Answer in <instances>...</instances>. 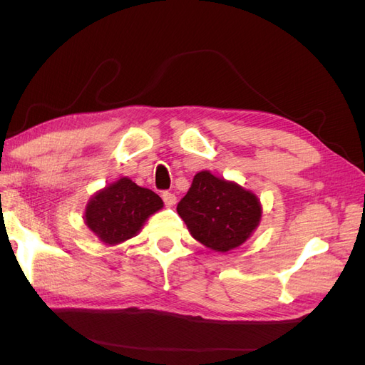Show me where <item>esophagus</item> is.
Instances as JSON below:
<instances>
[{
    "mask_svg": "<svg viewBox=\"0 0 365 365\" xmlns=\"http://www.w3.org/2000/svg\"><path fill=\"white\" fill-rule=\"evenodd\" d=\"M161 196H163V201H164L165 207H172V205H175V202H176V196H175L173 193H170V192H164Z\"/></svg>",
    "mask_w": 365,
    "mask_h": 365,
    "instance_id": "1",
    "label": "esophagus"
}]
</instances>
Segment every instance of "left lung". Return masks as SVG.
<instances>
[{"mask_svg": "<svg viewBox=\"0 0 365 365\" xmlns=\"http://www.w3.org/2000/svg\"><path fill=\"white\" fill-rule=\"evenodd\" d=\"M176 212L197 242L222 252L244 244L262 216L256 195L210 172L195 175Z\"/></svg>", "mask_w": 365, "mask_h": 365, "instance_id": "1", "label": "left lung"}]
</instances>
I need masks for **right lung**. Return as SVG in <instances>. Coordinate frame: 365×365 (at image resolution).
<instances>
[{"instance_id":"add662e5","label":"right lung","mask_w":365,"mask_h":365,"mask_svg":"<svg viewBox=\"0 0 365 365\" xmlns=\"http://www.w3.org/2000/svg\"><path fill=\"white\" fill-rule=\"evenodd\" d=\"M163 207L161 197L128 178H120L90 201L85 222L102 242L120 244L137 235L145 220Z\"/></svg>"}]
</instances>
